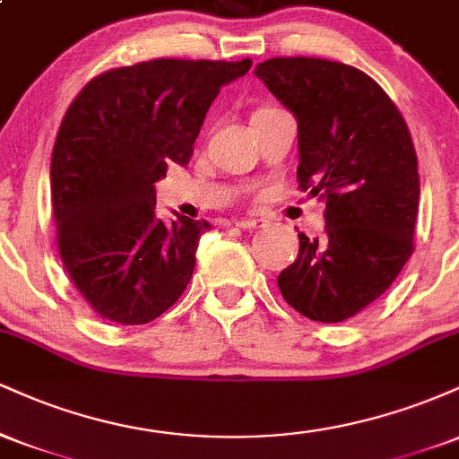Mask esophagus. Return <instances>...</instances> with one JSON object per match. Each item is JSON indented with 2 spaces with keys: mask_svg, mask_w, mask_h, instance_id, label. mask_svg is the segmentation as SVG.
<instances>
[{
  "mask_svg": "<svg viewBox=\"0 0 459 459\" xmlns=\"http://www.w3.org/2000/svg\"><path fill=\"white\" fill-rule=\"evenodd\" d=\"M267 224H270V222H267L265 218H244V220H239V222H237V226H239V229H244V230L265 229Z\"/></svg>",
  "mask_w": 459,
  "mask_h": 459,
  "instance_id": "34e87169",
  "label": "esophagus"
}]
</instances>
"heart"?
Instances as JSON below:
<instances>
[{"instance_id": "obj_1", "label": "heart", "mask_w": 459, "mask_h": 459, "mask_svg": "<svg viewBox=\"0 0 459 459\" xmlns=\"http://www.w3.org/2000/svg\"><path fill=\"white\" fill-rule=\"evenodd\" d=\"M270 109H276V105H259V108L255 109V114H263V112H270Z\"/></svg>"}]
</instances>
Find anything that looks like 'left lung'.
I'll list each match as a JSON object with an SVG mask.
<instances>
[{
	"label": "left lung",
	"mask_w": 459,
	"mask_h": 459,
	"mask_svg": "<svg viewBox=\"0 0 459 459\" xmlns=\"http://www.w3.org/2000/svg\"><path fill=\"white\" fill-rule=\"evenodd\" d=\"M255 75L298 118V183L325 200L324 237H299L278 289L299 315L339 324L391 287L414 252L416 151L402 112L367 73L272 57Z\"/></svg>",
	"instance_id": "obj_1"
}]
</instances>
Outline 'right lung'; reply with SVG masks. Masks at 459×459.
Here are the masks:
<instances>
[{
    "label": "right lung",
    "instance_id": "obj_1",
    "mask_svg": "<svg viewBox=\"0 0 459 459\" xmlns=\"http://www.w3.org/2000/svg\"><path fill=\"white\" fill-rule=\"evenodd\" d=\"M252 60L157 57L92 77L51 155V215L65 270L103 319L140 325L186 291L207 220L155 218V183L186 166L220 88Z\"/></svg>",
    "mask_w": 459,
    "mask_h": 459
}]
</instances>
